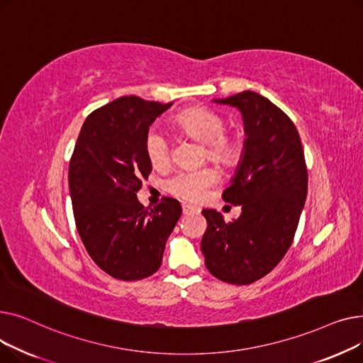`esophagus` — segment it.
I'll return each instance as SVG.
<instances>
[{
    "instance_id": "obj_1",
    "label": "esophagus",
    "mask_w": 363,
    "mask_h": 363,
    "mask_svg": "<svg viewBox=\"0 0 363 363\" xmlns=\"http://www.w3.org/2000/svg\"><path fill=\"white\" fill-rule=\"evenodd\" d=\"M182 212H184V215L196 213V212H199V207H196L193 204H188V203H182Z\"/></svg>"
}]
</instances>
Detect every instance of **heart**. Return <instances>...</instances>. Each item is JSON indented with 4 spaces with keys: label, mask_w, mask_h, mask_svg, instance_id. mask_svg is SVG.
I'll use <instances>...</instances> for the list:
<instances>
[{
    "label": "heart",
    "mask_w": 363,
    "mask_h": 363,
    "mask_svg": "<svg viewBox=\"0 0 363 363\" xmlns=\"http://www.w3.org/2000/svg\"><path fill=\"white\" fill-rule=\"evenodd\" d=\"M175 122L186 137L204 144V156L208 160L223 166H233L238 162L242 151L241 138L237 133L223 132L225 122L218 113L204 107H191L181 111ZM144 148L152 166L162 167L169 162V140L160 129L151 128L147 132ZM216 179L218 175L213 169L203 167L178 172L164 182V188L179 199L199 201Z\"/></svg>",
    "instance_id": "1"
}]
</instances>
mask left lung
<instances>
[{
  "instance_id": "left-lung-1",
  "label": "left lung",
  "mask_w": 363,
  "mask_h": 363,
  "mask_svg": "<svg viewBox=\"0 0 363 363\" xmlns=\"http://www.w3.org/2000/svg\"><path fill=\"white\" fill-rule=\"evenodd\" d=\"M241 111L244 147L222 199L241 206L233 222L204 208L201 240L206 268L218 279L245 285L269 274L293 242L308 196V169L291 119L263 95L242 91L215 99Z\"/></svg>"
}]
</instances>
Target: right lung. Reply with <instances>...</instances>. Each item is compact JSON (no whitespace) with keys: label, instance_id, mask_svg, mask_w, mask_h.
Masks as SVG:
<instances>
[{"label":"right lung","instance_id":"right-lung-1","mask_svg":"<svg viewBox=\"0 0 363 363\" xmlns=\"http://www.w3.org/2000/svg\"><path fill=\"white\" fill-rule=\"evenodd\" d=\"M172 104L133 95L114 100L85 119L73 150L69 188L76 228L95 264L116 279L155 274L182 213L175 199L150 211L137 199L151 172L145 135Z\"/></svg>","mask_w":363,"mask_h":363}]
</instances>
